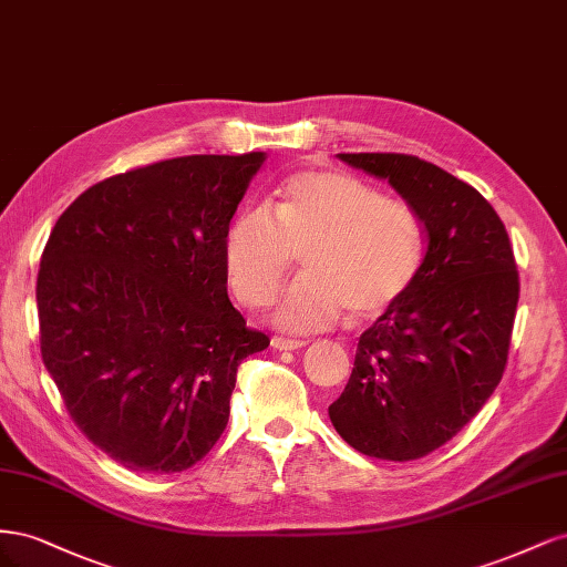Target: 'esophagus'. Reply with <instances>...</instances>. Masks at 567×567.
<instances>
[{"label": "esophagus", "mask_w": 567, "mask_h": 567, "mask_svg": "<svg viewBox=\"0 0 567 567\" xmlns=\"http://www.w3.org/2000/svg\"><path fill=\"white\" fill-rule=\"evenodd\" d=\"M302 346H305V340H298V338H284V336L271 338V348H277V350H298Z\"/></svg>", "instance_id": "34e87169"}]
</instances>
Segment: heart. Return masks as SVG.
<instances>
[{"instance_id":"heart-1","label":"heart","mask_w":567,"mask_h":567,"mask_svg":"<svg viewBox=\"0 0 567 567\" xmlns=\"http://www.w3.org/2000/svg\"><path fill=\"white\" fill-rule=\"evenodd\" d=\"M423 248L421 217L406 200L342 169L307 167L279 184L269 213L231 219L221 257L246 307H265L300 257L305 277L281 296L274 321L317 331L342 310L369 321L400 305L419 279Z\"/></svg>"}]
</instances>
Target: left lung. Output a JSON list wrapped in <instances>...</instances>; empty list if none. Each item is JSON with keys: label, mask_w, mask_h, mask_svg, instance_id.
Returning <instances> with one entry per match:
<instances>
[{"label": "left lung", "mask_w": 567, "mask_h": 567, "mask_svg": "<svg viewBox=\"0 0 567 567\" xmlns=\"http://www.w3.org/2000/svg\"><path fill=\"white\" fill-rule=\"evenodd\" d=\"M388 179L421 217L425 257L406 298L359 336L354 369L329 416L367 456L435 452L499 385L520 296L516 257L480 192L406 153H338Z\"/></svg>", "instance_id": "8db88e82"}]
</instances>
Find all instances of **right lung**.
<instances>
[{"mask_svg":"<svg viewBox=\"0 0 567 567\" xmlns=\"http://www.w3.org/2000/svg\"><path fill=\"white\" fill-rule=\"evenodd\" d=\"M262 151L182 156L80 194L38 274L42 362L75 425L125 468L179 473L229 421L269 338L227 296L221 241Z\"/></svg>","mask_w":567,"mask_h":567,"instance_id":"right-lung-1","label":"right lung"}]
</instances>
